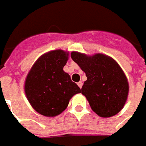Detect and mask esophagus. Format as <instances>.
Returning <instances> with one entry per match:
<instances>
[{"label":"esophagus","instance_id":"1","mask_svg":"<svg viewBox=\"0 0 146 146\" xmlns=\"http://www.w3.org/2000/svg\"><path fill=\"white\" fill-rule=\"evenodd\" d=\"M78 86L80 88H82V81L78 82Z\"/></svg>","mask_w":146,"mask_h":146}]
</instances>
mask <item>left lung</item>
<instances>
[{"label": "left lung", "instance_id": "left-lung-1", "mask_svg": "<svg viewBox=\"0 0 146 146\" xmlns=\"http://www.w3.org/2000/svg\"><path fill=\"white\" fill-rule=\"evenodd\" d=\"M71 58L86 73L82 94L92 111L101 117L117 114L124 107L129 92L127 78L119 64L102 54L88 56L72 52Z\"/></svg>", "mask_w": 146, "mask_h": 146}]
</instances>
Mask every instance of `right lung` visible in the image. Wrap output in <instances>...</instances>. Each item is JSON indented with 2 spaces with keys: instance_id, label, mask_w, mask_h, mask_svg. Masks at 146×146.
I'll return each mask as SVG.
<instances>
[{
  "instance_id": "1",
  "label": "right lung",
  "mask_w": 146,
  "mask_h": 146,
  "mask_svg": "<svg viewBox=\"0 0 146 146\" xmlns=\"http://www.w3.org/2000/svg\"><path fill=\"white\" fill-rule=\"evenodd\" d=\"M68 58V52L49 51L39 57L26 77V98L32 107L43 116L59 115L73 95L81 92L68 73L64 71Z\"/></svg>"
}]
</instances>
